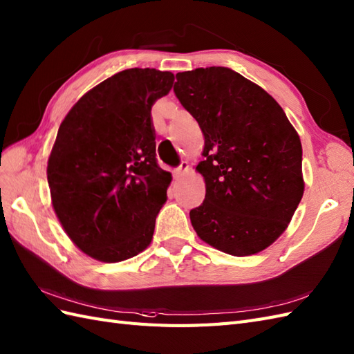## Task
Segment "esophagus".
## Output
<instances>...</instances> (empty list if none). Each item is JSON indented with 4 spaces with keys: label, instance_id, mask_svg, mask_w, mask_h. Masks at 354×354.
<instances>
[{
    "label": "esophagus",
    "instance_id": "esophagus-1",
    "mask_svg": "<svg viewBox=\"0 0 354 354\" xmlns=\"http://www.w3.org/2000/svg\"><path fill=\"white\" fill-rule=\"evenodd\" d=\"M187 171H189V163H187L186 160H183V162L180 163V165L174 169V177H176V178L183 177Z\"/></svg>",
    "mask_w": 354,
    "mask_h": 354
}]
</instances>
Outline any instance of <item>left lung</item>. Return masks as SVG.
<instances>
[{
    "label": "left lung",
    "mask_w": 354,
    "mask_h": 354,
    "mask_svg": "<svg viewBox=\"0 0 354 354\" xmlns=\"http://www.w3.org/2000/svg\"><path fill=\"white\" fill-rule=\"evenodd\" d=\"M176 77V96L204 135L196 171L205 198L189 213L192 227L225 254L260 252L286 231L304 196L296 129L269 93L228 67Z\"/></svg>",
    "instance_id": "left-lung-1"
}]
</instances>
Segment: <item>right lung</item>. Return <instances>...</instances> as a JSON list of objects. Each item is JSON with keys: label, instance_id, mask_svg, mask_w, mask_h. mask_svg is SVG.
<instances>
[{"label": "right lung", "instance_id": "obj_1", "mask_svg": "<svg viewBox=\"0 0 354 354\" xmlns=\"http://www.w3.org/2000/svg\"><path fill=\"white\" fill-rule=\"evenodd\" d=\"M174 75L127 68L85 93L59 124L48 160L53 207L84 254L118 263L142 252L167 201L151 106Z\"/></svg>", "mask_w": 354, "mask_h": 354}]
</instances>
